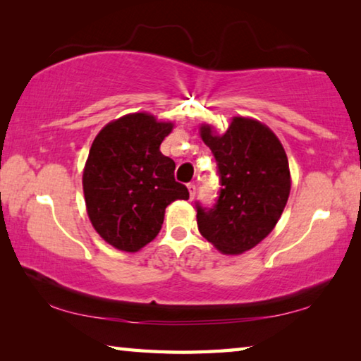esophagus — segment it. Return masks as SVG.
Returning a JSON list of instances; mask_svg holds the SVG:
<instances>
[{
  "label": "esophagus",
  "instance_id": "34e87169",
  "mask_svg": "<svg viewBox=\"0 0 361 361\" xmlns=\"http://www.w3.org/2000/svg\"><path fill=\"white\" fill-rule=\"evenodd\" d=\"M188 191H189V197L194 199V195H195V185H194V183H188Z\"/></svg>",
  "mask_w": 361,
  "mask_h": 361
}]
</instances>
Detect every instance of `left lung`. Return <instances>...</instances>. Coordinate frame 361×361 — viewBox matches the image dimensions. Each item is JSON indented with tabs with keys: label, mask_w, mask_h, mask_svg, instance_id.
<instances>
[{
	"label": "left lung",
	"mask_w": 361,
	"mask_h": 361,
	"mask_svg": "<svg viewBox=\"0 0 361 361\" xmlns=\"http://www.w3.org/2000/svg\"><path fill=\"white\" fill-rule=\"evenodd\" d=\"M200 137L216 159L221 188L212 209L195 204L199 231L221 253H243L282 216L291 188L288 159L269 127L240 116L223 135L204 124Z\"/></svg>",
	"instance_id": "left-lung-1"
}]
</instances>
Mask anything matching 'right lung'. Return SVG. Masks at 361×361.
Here are the masks:
<instances>
[{
	"mask_svg": "<svg viewBox=\"0 0 361 361\" xmlns=\"http://www.w3.org/2000/svg\"><path fill=\"white\" fill-rule=\"evenodd\" d=\"M172 122L133 113L109 122L90 146L82 173L90 223L103 240L138 252L159 234L167 205L188 200L175 181V162L161 152Z\"/></svg>",
	"mask_w": 361,
	"mask_h": 361,
	"instance_id": "add662e5",
	"label": "right lung"
}]
</instances>
